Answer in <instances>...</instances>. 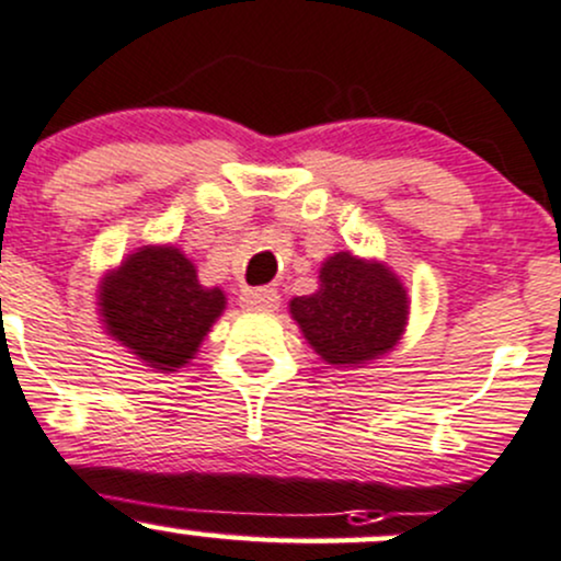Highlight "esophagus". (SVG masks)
Listing matches in <instances>:
<instances>
[{
    "label": "esophagus",
    "instance_id": "obj_1",
    "mask_svg": "<svg viewBox=\"0 0 561 561\" xmlns=\"http://www.w3.org/2000/svg\"><path fill=\"white\" fill-rule=\"evenodd\" d=\"M239 306L244 309H276L279 306V293L274 287H244L239 293Z\"/></svg>",
    "mask_w": 561,
    "mask_h": 561
}]
</instances>
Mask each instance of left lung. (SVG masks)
Returning a JSON list of instances; mask_svg holds the SVG:
<instances>
[{
	"label": "left lung",
	"instance_id": "obj_1",
	"mask_svg": "<svg viewBox=\"0 0 561 561\" xmlns=\"http://www.w3.org/2000/svg\"><path fill=\"white\" fill-rule=\"evenodd\" d=\"M319 282L317 293L293 298L290 311L328 365H365L393 348L408 322V293L389 268L337 252Z\"/></svg>",
	"mask_w": 561,
	"mask_h": 561
}]
</instances>
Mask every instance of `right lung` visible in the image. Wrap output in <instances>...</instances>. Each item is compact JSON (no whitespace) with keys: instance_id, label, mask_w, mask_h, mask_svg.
Returning <instances> with one entry per match:
<instances>
[{"instance_id":"1","label":"right lung","mask_w":561,"mask_h":561,"mask_svg":"<svg viewBox=\"0 0 561 561\" xmlns=\"http://www.w3.org/2000/svg\"><path fill=\"white\" fill-rule=\"evenodd\" d=\"M224 306V293L202 287L175 248L135 252L101 287L106 330L157 370L186 365Z\"/></svg>"}]
</instances>
